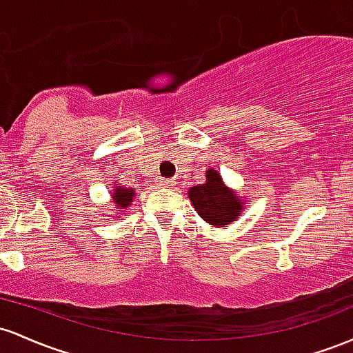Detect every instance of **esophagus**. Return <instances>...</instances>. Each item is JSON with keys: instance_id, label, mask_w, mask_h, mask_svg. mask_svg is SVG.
<instances>
[{"instance_id": "obj_1", "label": "esophagus", "mask_w": 353, "mask_h": 353, "mask_svg": "<svg viewBox=\"0 0 353 353\" xmlns=\"http://www.w3.org/2000/svg\"><path fill=\"white\" fill-rule=\"evenodd\" d=\"M158 185H160V187H163V188H172L173 187V181L168 180V178H161V180L158 181Z\"/></svg>"}]
</instances>
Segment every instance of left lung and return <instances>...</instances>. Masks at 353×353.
I'll return each instance as SVG.
<instances>
[{"mask_svg":"<svg viewBox=\"0 0 353 353\" xmlns=\"http://www.w3.org/2000/svg\"><path fill=\"white\" fill-rule=\"evenodd\" d=\"M188 196L198 215L215 227H223L230 221H235L241 210V201L225 187L215 170H208L207 183L190 188Z\"/></svg>","mask_w":353,"mask_h":353,"instance_id":"left-lung-1","label":"left lung"}]
</instances>
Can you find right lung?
<instances>
[{"mask_svg":"<svg viewBox=\"0 0 353 353\" xmlns=\"http://www.w3.org/2000/svg\"><path fill=\"white\" fill-rule=\"evenodd\" d=\"M133 190H126V188H117L113 193V200L118 207H128L130 201L133 198Z\"/></svg>","mask_w":353,"mask_h":353,"instance_id":"1","label":"right lung"}]
</instances>
